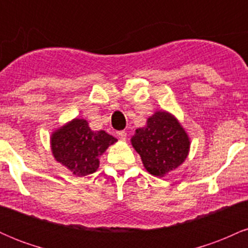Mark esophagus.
Wrapping results in <instances>:
<instances>
[{
    "label": "esophagus",
    "mask_w": 248,
    "mask_h": 248,
    "mask_svg": "<svg viewBox=\"0 0 248 248\" xmlns=\"http://www.w3.org/2000/svg\"><path fill=\"white\" fill-rule=\"evenodd\" d=\"M116 134H118L119 139H121V140H126V138H127V133L124 132V130H120V132H118Z\"/></svg>",
    "instance_id": "obj_1"
}]
</instances>
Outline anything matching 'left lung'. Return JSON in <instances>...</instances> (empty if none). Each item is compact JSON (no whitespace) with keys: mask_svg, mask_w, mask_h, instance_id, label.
<instances>
[{"mask_svg":"<svg viewBox=\"0 0 248 248\" xmlns=\"http://www.w3.org/2000/svg\"><path fill=\"white\" fill-rule=\"evenodd\" d=\"M132 144L152 175L163 176L183 163L190 141L178 121L167 112L150 116L147 126L139 128Z\"/></svg>","mask_w":248,"mask_h":248,"instance_id":"left-lung-1","label":"left lung"}]
</instances>
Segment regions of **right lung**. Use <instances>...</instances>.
Masks as SVG:
<instances>
[{
    "instance_id": "add662e5",
    "label": "right lung",
    "mask_w": 248,
    "mask_h": 248,
    "mask_svg": "<svg viewBox=\"0 0 248 248\" xmlns=\"http://www.w3.org/2000/svg\"><path fill=\"white\" fill-rule=\"evenodd\" d=\"M116 139L105 130L93 132L82 119H75L52 134L51 147L55 158L75 175L86 176L99 167L101 155Z\"/></svg>"
}]
</instances>
